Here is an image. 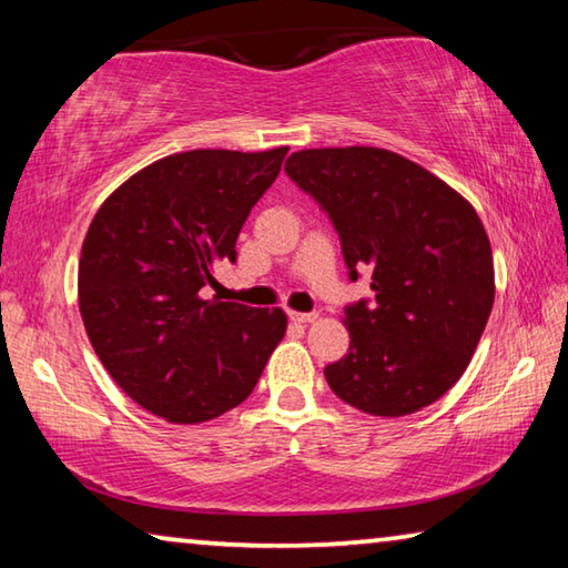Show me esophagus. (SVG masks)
I'll list each match as a JSON object with an SVG mask.
<instances>
[{
    "instance_id": "obj_1",
    "label": "esophagus",
    "mask_w": 568,
    "mask_h": 568,
    "mask_svg": "<svg viewBox=\"0 0 568 568\" xmlns=\"http://www.w3.org/2000/svg\"><path fill=\"white\" fill-rule=\"evenodd\" d=\"M315 318H318V313H295V311H291V321H295V323H313Z\"/></svg>"
}]
</instances>
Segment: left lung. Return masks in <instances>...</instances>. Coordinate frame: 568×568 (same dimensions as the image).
<instances>
[{"mask_svg":"<svg viewBox=\"0 0 568 568\" xmlns=\"http://www.w3.org/2000/svg\"><path fill=\"white\" fill-rule=\"evenodd\" d=\"M285 172L341 235L348 277L371 273L376 303L345 307L348 353L331 390L371 416L430 406L464 376L494 307V255L464 195L381 148L293 152Z\"/></svg>","mask_w":568,"mask_h":568,"instance_id":"obj_1","label":"left lung"}]
</instances>
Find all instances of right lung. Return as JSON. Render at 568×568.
<instances>
[{"instance_id": "obj_1", "label": "right lung", "mask_w": 568, "mask_h": 568, "mask_svg": "<svg viewBox=\"0 0 568 568\" xmlns=\"http://www.w3.org/2000/svg\"><path fill=\"white\" fill-rule=\"evenodd\" d=\"M287 148L190 150L134 172L104 200L82 243L77 295L112 381L170 423H205L253 393L283 341L281 307L205 301L235 263L250 210Z\"/></svg>"}]
</instances>
